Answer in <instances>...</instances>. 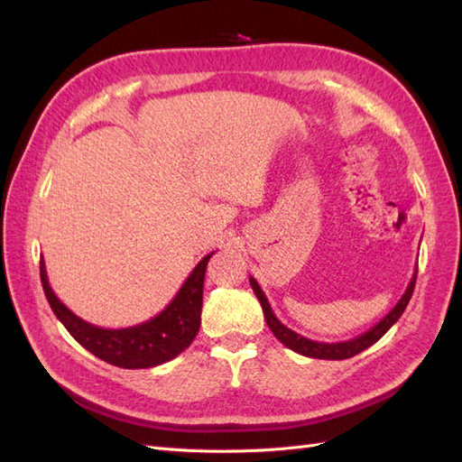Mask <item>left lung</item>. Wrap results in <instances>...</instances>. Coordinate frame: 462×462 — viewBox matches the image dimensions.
Returning a JSON list of instances; mask_svg holds the SVG:
<instances>
[{"instance_id":"obj_1","label":"left lung","mask_w":462,"mask_h":462,"mask_svg":"<svg viewBox=\"0 0 462 462\" xmlns=\"http://www.w3.org/2000/svg\"><path fill=\"white\" fill-rule=\"evenodd\" d=\"M415 282H417V270L413 273V278H411L409 286L405 290L403 296H401V300L397 301V306L391 310L385 318H383L377 326H373L371 329H367L365 333H361V336L353 337L349 341H339V343H321V341H313V339H308L300 336V333L291 331L290 328L283 326V323L273 316V311L270 308L268 303V298L263 296L262 288L258 286V282L250 278V286L254 290V293H256V298L260 300L262 303V310H263V318H266V323L268 328L272 329L273 336H276L283 346L290 347L291 351L300 353V356H306V357H313V359H349L353 356H357V353H361L363 349L371 347L373 343L379 341L385 333L391 329V326L403 316V311L407 308V303L411 300V296H413V290H415Z\"/></svg>"}]
</instances>
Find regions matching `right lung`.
<instances>
[{
  "label": "right lung",
  "mask_w": 462,
  "mask_h": 462,
  "mask_svg": "<svg viewBox=\"0 0 462 462\" xmlns=\"http://www.w3.org/2000/svg\"><path fill=\"white\" fill-rule=\"evenodd\" d=\"M214 254V252H212ZM212 254L204 256L172 301L166 306L159 316L143 321L139 326L123 328V329H106L97 328L93 323L81 319L59 300L51 286H49L45 262L39 263L42 283L45 298L51 306L53 313L63 323L65 329L91 351L93 356L111 363V365L123 369H146L161 365L174 359L176 356L190 346L196 333L200 329V311H202V288L204 273Z\"/></svg>",
  "instance_id": "add662e5"
}]
</instances>
